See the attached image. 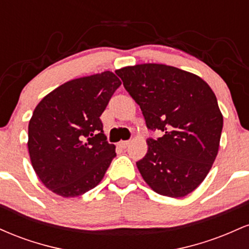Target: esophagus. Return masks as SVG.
<instances>
[{
    "instance_id": "34e87169",
    "label": "esophagus",
    "mask_w": 249,
    "mask_h": 249,
    "mask_svg": "<svg viewBox=\"0 0 249 249\" xmlns=\"http://www.w3.org/2000/svg\"><path fill=\"white\" fill-rule=\"evenodd\" d=\"M128 144H130V142H128V141H122V142H119L118 145L122 148H126L128 146Z\"/></svg>"
}]
</instances>
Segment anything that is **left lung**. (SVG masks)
Returning <instances> with one entry per match:
<instances>
[{
    "label": "left lung",
    "mask_w": 249,
    "mask_h": 249,
    "mask_svg": "<svg viewBox=\"0 0 249 249\" xmlns=\"http://www.w3.org/2000/svg\"><path fill=\"white\" fill-rule=\"evenodd\" d=\"M139 105L150 130L147 153L137 161L154 192L182 198L204 181L219 151L222 118L210 85L199 76L165 64L146 63L117 70Z\"/></svg>",
    "instance_id": "obj_1"
}]
</instances>
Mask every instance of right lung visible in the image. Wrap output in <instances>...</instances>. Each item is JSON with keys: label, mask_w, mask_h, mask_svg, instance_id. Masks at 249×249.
Segmentation results:
<instances>
[{"label": "right lung", "mask_w": 249, "mask_h": 249, "mask_svg": "<svg viewBox=\"0 0 249 249\" xmlns=\"http://www.w3.org/2000/svg\"><path fill=\"white\" fill-rule=\"evenodd\" d=\"M121 84L111 71L72 79L34 110L28 127L31 165L57 196H82L104 178L116 146L107 142L99 117Z\"/></svg>", "instance_id": "right-lung-1"}]
</instances>
